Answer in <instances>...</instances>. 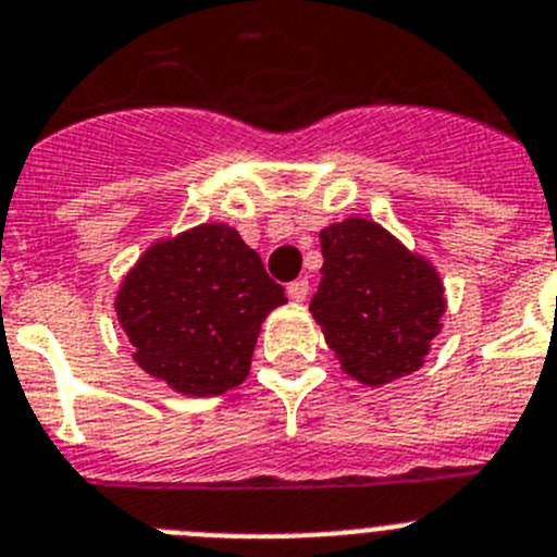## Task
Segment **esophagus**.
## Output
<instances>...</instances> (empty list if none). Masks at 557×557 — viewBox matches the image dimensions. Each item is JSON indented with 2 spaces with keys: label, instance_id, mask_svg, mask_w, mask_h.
Segmentation results:
<instances>
[{
  "label": "esophagus",
  "instance_id": "1",
  "mask_svg": "<svg viewBox=\"0 0 557 557\" xmlns=\"http://www.w3.org/2000/svg\"><path fill=\"white\" fill-rule=\"evenodd\" d=\"M310 294V283L305 277L294 280V283H288V296L294 299V302H305Z\"/></svg>",
  "mask_w": 557,
  "mask_h": 557
}]
</instances>
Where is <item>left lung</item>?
Here are the masks:
<instances>
[{
	"label": "left lung",
	"mask_w": 557,
	"mask_h": 557,
	"mask_svg": "<svg viewBox=\"0 0 557 557\" xmlns=\"http://www.w3.org/2000/svg\"><path fill=\"white\" fill-rule=\"evenodd\" d=\"M319 238L324 267L310 313L343 371L371 387L418 371L443 330L436 269L362 216L335 222Z\"/></svg>",
	"instance_id": "obj_1"
}]
</instances>
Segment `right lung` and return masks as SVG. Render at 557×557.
Returning <instances> with one entry per match:
<instances>
[{
	"label": "right lung",
	"instance_id": "1",
	"mask_svg": "<svg viewBox=\"0 0 557 557\" xmlns=\"http://www.w3.org/2000/svg\"><path fill=\"white\" fill-rule=\"evenodd\" d=\"M285 302L236 227L206 222L148 247L114 310L145 373L206 398L247 379L263 319Z\"/></svg>",
	"mask_w": 557,
	"mask_h": 557
}]
</instances>
